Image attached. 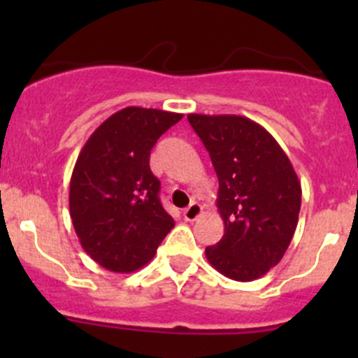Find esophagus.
<instances>
[{
  "instance_id": "34e87169",
  "label": "esophagus",
  "mask_w": 358,
  "mask_h": 358,
  "mask_svg": "<svg viewBox=\"0 0 358 358\" xmlns=\"http://www.w3.org/2000/svg\"><path fill=\"white\" fill-rule=\"evenodd\" d=\"M201 213H202V206L199 202H192L189 208L183 209V218H185L187 222H196V220L201 216Z\"/></svg>"
}]
</instances>
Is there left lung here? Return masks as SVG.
<instances>
[{
    "mask_svg": "<svg viewBox=\"0 0 358 358\" xmlns=\"http://www.w3.org/2000/svg\"><path fill=\"white\" fill-rule=\"evenodd\" d=\"M209 152L216 176V206L225 223L220 243L206 248L208 262L239 282L259 279L289 248L301 183L277 140L243 115H187Z\"/></svg>",
    "mask_w": 358,
    "mask_h": 358,
    "instance_id": "obj_1",
    "label": "left lung"
}]
</instances>
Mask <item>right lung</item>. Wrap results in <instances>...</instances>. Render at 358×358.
<instances>
[{
  "instance_id": "obj_1",
  "label": "right lung",
  "mask_w": 358,
  "mask_h": 358,
  "mask_svg": "<svg viewBox=\"0 0 358 358\" xmlns=\"http://www.w3.org/2000/svg\"><path fill=\"white\" fill-rule=\"evenodd\" d=\"M182 114L126 107L102 122L79 152L69 190L72 225L83 249L110 272L138 270L156 255L171 216L159 201L149 166L157 138Z\"/></svg>"
}]
</instances>
